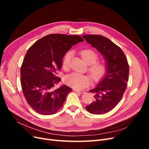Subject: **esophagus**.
<instances>
[{
    "mask_svg": "<svg viewBox=\"0 0 149 149\" xmlns=\"http://www.w3.org/2000/svg\"><path fill=\"white\" fill-rule=\"evenodd\" d=\"M74 91L79 93H81V94H84V93H85V91H80V90H78V89H74Z\"/></svg>",
    "mask_w": 149,
    "mask_h": 149,
    "instance_id": "1",
    "label": "esophagus"
}]
</instances>
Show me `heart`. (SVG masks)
<instances>
[{"label":"heart","instance_id":"b5f03b06","mask_svg":"<svg viewBox=\"0 0 149 149\" xmlns=\"http://www.w3.org/2000/svg\"><path fill=\"white\" fill-rule=\"evenodd\" d=\"M81 55L83 60L89 65V71L91 77L95 81L100 80L106 74L107 66L104 61H96L98 59V55L91 49H85L81 52ZM71 57V52H67L63 58V67L67 69L69 67ZM65 82L66 84L76 89H82L88 86L90 82V78L88 75L72 73L68 74L65 78Z\"/></svg>","mask_w":149,"mask_h":149}]
</instances>
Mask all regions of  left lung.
<instances>
[{
    "label": "left lung",
    "instance_id": "obj_1",
    "mask_svg": "<svg viewBox=\"0 0 149 149\" xmlns=\"http://www.w3.org/2000/svg\"><path fill=\"white\" fill-rule=\"evenodd\" d=\"M104 58L107 66L106 73L96 88L90 90L94 94V101L86 106L93 114L109 112L120 102L129 79V64L124 52L109 39L99 35H83Z\"/></svg>",
    "mask_w": 149,
    "mask_h": 149
}]
</instances>
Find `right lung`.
<instances>
[{
  "instance_id": "right-lung-1",
  "label": "right lung",
  "mask_w": 149,
  "mask_h": 149,
  "mask_svg": "<svg viewBox=\"0 0 149 149\" xmlns=\"http://www.w3.org/2000/svg\"><path fill=\"white\" fill-rule=\"evenodd\" d=\"M78 35L50 34L38 40L26 52L20 68L22 91L26 102L42 115L56 113L72 89L66 85L56 88V76L63 58L74 45L83 42Z\"/></svg>"
}]
</instances>
